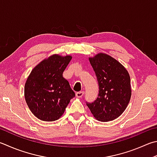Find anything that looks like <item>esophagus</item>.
Returning a JSON list of instances; mask_svg holds the SVG:
<instances>
[{
    "label": "esophagus",
    "instance_id": "esophagus-1",
    "mask_svg": "<svg viewBox=\"0 0 157 157\" xmlns=\"http://www.w3.org/2000/svg\"><path fill=\"white\" fill-rule=\"evenodd\" d=\"M84 91H78L76 93V96L77 98H82V96L84 95Z\"/></svg>",
    "mask_w": 157,
    "mask_h": 157
}]
</instances>
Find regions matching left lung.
<instances>
[{
  "instance_id": "left-lung-1",
  "label": "left lung",
  "mask_w": 157,
  "mask_h": 157,
  "mask_svg": "<svg viewBox=\"0 0 157 157\" xmlns=\"http://www.w3.org/2000/svg\"><path fill=\"white\" fill-rule=\"evenodd\" d=\"M89 60L98 81L99 94L95 101L87 105L97 120H113L122 114L131 100L129 74L119 61L105 53L100 52Z\"/></svg>"
}]
</instances>
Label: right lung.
<instances>
[{
  "label": "right lung",
  "instance_id": "add662e5",
  "mask_svg": "<svg viewBox=\"0 0 157 157\" xmlns=\"http://www.w3.org/2000/svg\"><path fill=\"white\" fill-rule=\"evenodd\" d=\"M72 56L54 54L32 70L25 85V98L29 109L42 121L52 122L62 116L75 96L63 72Z\"/></svg>",
  "mask_w": 157,
  "mask_h": 157
}]
</instances>
